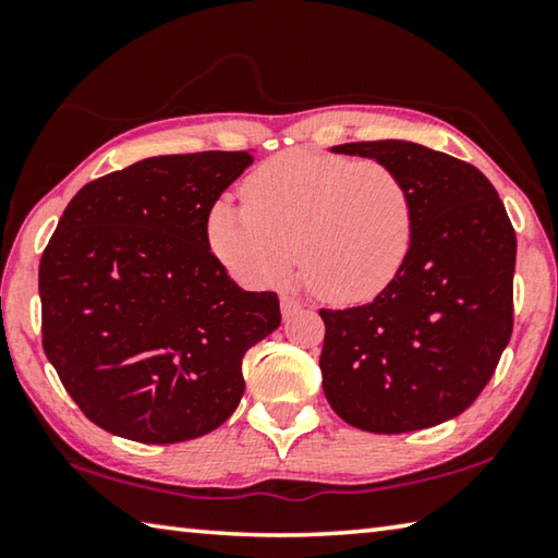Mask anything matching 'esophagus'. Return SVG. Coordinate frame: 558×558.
I'll list each match as a JSON object with an SVG mask.
<instances>
[{
  "mask_svg": "<svg viewBox=\"0 0 558 558\" xmlns=\"http://www.w3.org/2000/svg\"><path fill=\"white\" fill-rule=\"evenodd\" d=\"M300 307H302V302H300L298 298H292V295H282V298H280V310H282V317H290V315H295Z\"/></svg>",
  "mask_w": 558,
  "mask_h": 558,
  "instance_id": "34e87169",
  "label": "esophagus"
}]
</instances>
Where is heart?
Listing matches in <instances>:
<instances>
[{"instance_id": "heart-1", "label": "heart", "mask_w": 558, "mask_h": 558, "mask_svg": "<svg viewBox=\"0 0 558 558\" xmlns=\"http://www.w3.org/2000/svg\"><path fill=\"white\" fill-rule=\"evenodd\" d=\"M241 199L211 206L206 235L214 256L248 286L286 280L298 258L315 295L356 305L379 298L409 260L413 194L376 159L288 149L245 177Z\"/></svg>"}]
</instances>
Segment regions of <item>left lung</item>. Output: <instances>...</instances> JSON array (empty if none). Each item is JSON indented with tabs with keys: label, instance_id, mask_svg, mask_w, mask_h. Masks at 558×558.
Returning a JSON list of instances; mask_svg holds the SVG:
<instances>
[{
	"label": "left lung",
	"instance_id": "obj_1",
	"mask_svg": "<svg viewBox=\"0 0 558 558\" xmlns=\"http://www.w3.org/2000/svg\"><path fill=\"white\" fill-rule=\"evenodd\" d=\"M409 184L413 245L369 305L319 310L329 405L349 426L409 433L470 409L512 337L517 235L489 179L462 159L403 140L337 145Z\"/></svg>",
	"mask_w": 558,
	"mask_h": 558
}]
</instances>
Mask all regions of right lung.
I'll return each mask as SVG.
<instances>
[{
    "label": "right lung",
    "instance_id": "right-lung-1",
    "mask_svg": "<svg viewBox=\"0 0 558 558\" xmlns=\"http://www.w3.org/2000/svg\"><path fill=\"white\" fill-rule=\"evenodd\" d=\"M251 153L162 155L88 182L39 266L44 352L112 436L167 446L239 405L243 354L280 325L276 292H245L211 253L206 216Z\"/></svg>",
    "mask_w": 558,
    "mask_h": 558
}]
</instances>
